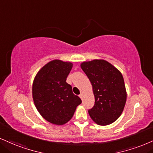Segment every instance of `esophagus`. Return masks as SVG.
Segmentation results:
<instances>
[{
    "label": "esophagus",
    "mask_w": 153,
    "mask_h": 153,
    "mask_svg": "<svg viewBox=\"0 0 153 153\" xmlns=\"http://www.w3.org/2000/svg\"><path fill=\"white\" fill-rule=\"evenodd\" d=\"M79 97H80L81 99H82V97H83V94H82V93H80V94L79 95Z\"/></svg>",
    "instance_id": "obj_1"
}]
</instances>
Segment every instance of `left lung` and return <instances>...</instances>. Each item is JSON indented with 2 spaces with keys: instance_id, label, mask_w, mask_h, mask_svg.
I'll use <instances>...</instances> for the list:
<instances>
[{
  "instance_id": "8db88e82",
  "label": "left lung",
  "mask_w": 153,
  "mask_h": 153,
  "mask_svg": "<svg viewBox=\"0 0 153 153\" xmlns=\"http://www.w3.org/2000/svg\"><path fill=\"white\" fill-rule=\"evenodd\" d=\"M93 86L95 104L88 113L100 125L113 123L120 116L126 102V91L121 73L104 60L84 62L80 65Z\"/></svg>"
}]
</instances>
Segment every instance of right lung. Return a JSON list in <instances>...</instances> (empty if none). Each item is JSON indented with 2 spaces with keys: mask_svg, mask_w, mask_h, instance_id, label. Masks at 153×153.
I'll return each mask as SVG.
<instances>
[{
  "mask_svg": "<svg viewBox=\"0 0 153 153\" xmlns=\"http://www.w3.org/2000/svg\"><path fill=\"white\" fill-rule=\"evenodd\" d=\"M71 62L54 60L44 65L37 73L33 84V98L37 110L48 122L55 125L68 123L82 102L73 94L66 79Z\"/></svg>",
  "mask_w": 153,
  "mask_h": 153,
  "instance_id": "1",
  "label": "right lung"
}]
</instances>
